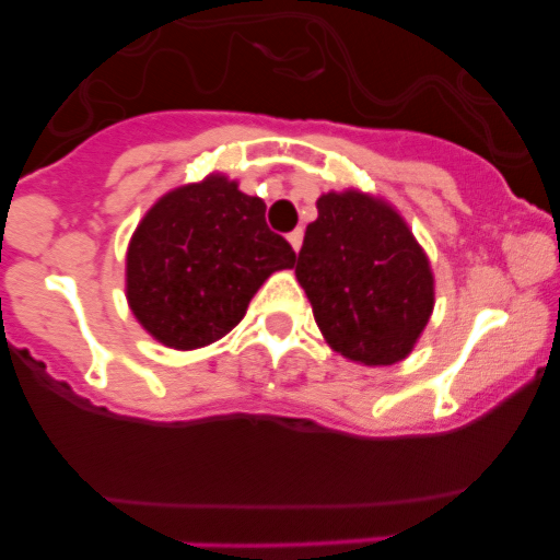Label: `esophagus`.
<instances>
[{
  "instance_id": "1",
  "label": "esophagus",
  "mask_w": 560,
  "mask_h": 560,
  "mask_svg": "<svg viewBox=\"0 0 560 560\" xmlns=\"http://www.w3.org/2000/svg\"><path fill=\"white\" fill-rule=\"evenodd\" d=\"M287 241H290V246L298 252V248H301V244H303V230H292V233L287 235Z\"/></svg>"
}]
</instances>
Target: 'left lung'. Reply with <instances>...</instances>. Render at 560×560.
Segmentation results:
<instances>
[{
    "instance_id": "8db88e82",
    "label": "left lung",
    "mask_w": 560,
    "mask_h": 560,
    "mask_svg": "<svg viewBox=\"0 0 560 560\" xmlns=\"http://www.w3.org/2000/svg\"><path fill=\"white\" fill-rule=\"evenodd\" d=\"M316 211L295 276L322 336L352 363H400L436 303L425 248L387 200L360 189L325 191Z\"/></svg>"
}]
</instances>
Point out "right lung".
Segmentation results:
<instances>
[{
	"label": "right lung",
	"instance_id": "1",
	"mask_svg": "<svg viewBox=\"0 0 560 560\" xmlns=\"http://www.w3.org/2000/svg\"><path fill=\"white\" fill-rule=\"evenodd\" d=\"M295 252L265 224V202L224 173L175 186L145 211L127 246V303L162 347H208Z\"/></svg>",
	"mask_w": 560,
	"mask_h": 560
}]
</instances>
